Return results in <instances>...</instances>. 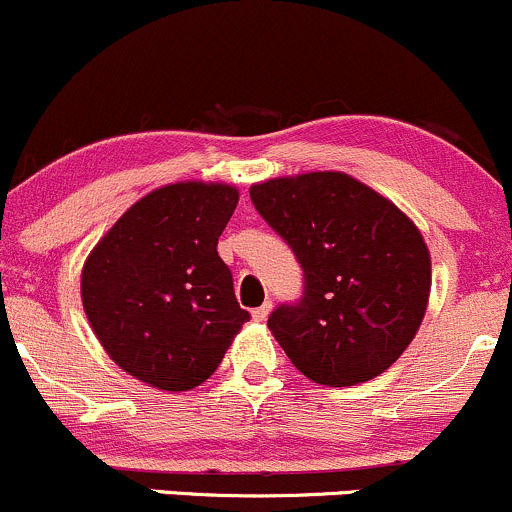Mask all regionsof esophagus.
<instances>
[{"instance_id": "34e87169", "label": "esophagus", "mask_w": 512, "mask_h": 512, "mask_svg": "<svg viewBox=\"0 0 512 512\" xmlns=\"http://www.w3.org/2000/svg\"><path fill=\"white\" fill-rule=\"evenodd\" d=\"M271 307H273V302H271V300H266V302H263L261 307H256V310L251 312V315H254V320H256V322H263V320H266L268 315H271Z\"/></svg>"}]
</instances>
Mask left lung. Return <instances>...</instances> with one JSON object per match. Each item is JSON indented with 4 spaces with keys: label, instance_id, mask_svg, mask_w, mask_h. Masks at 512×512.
Segmentation results:
<instances>
[{
    "label": "left lung",
    "instance_id": "obj_1",
    "mask_svg": "<svg viewBox=\"0 0 512 512\" xmlns=\"http://www.w3.org/2000/svg\"><path fill=\"white\" fill-rule=\"evenodd\" d=\"M251 202L302 268L300 300L268 317L293 366L334 388L386 371L430 298V251L415 224L344 173L266 180Z\"/></svg>",
    "mask_w": 512,
    "mask_h": 512
}]
</instances>
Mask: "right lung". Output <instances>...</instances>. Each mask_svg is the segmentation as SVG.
<instances>
[{
    "label": "right lung",
    "instance_id": "right-lung-1",
    "mask_svg": "<svg viewBox=\"0 0 512 512\" xmlns=\"http://www.w3.org/2000/svg\"><path fill=\"white\" fill-rule=\"evenodd\" d=\"M232 185L175 183L136 202L82 268V305L104 351L139 381L190 390L217 371L249 312L217 241Z\"/></svg>",
    "mask_w": 512,
    "mask_h": 512
}]
</instances>
